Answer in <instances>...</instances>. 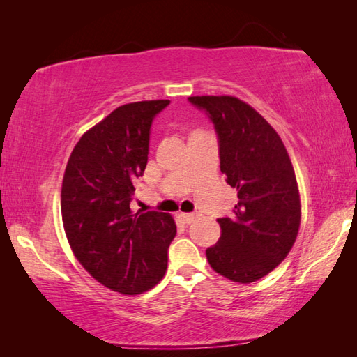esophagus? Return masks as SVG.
Wrapping results in <instances>:
<instances>
[{
	"mask_svg": "<svg viewBox=\"0 0 357 357\" xmlns=\"http://www.w3.org/2000/svg\"><path fill=\"white\" fill-rule=\"evenodd\" d=\"M179 218L183 219L184 224H192L196 218H198V213H181Z\"/></svg>",
	"mask_w": 357,
	"mask_h": 357,
	"instance_id": "1",
	"label": "esophagus"
}]
</instances>
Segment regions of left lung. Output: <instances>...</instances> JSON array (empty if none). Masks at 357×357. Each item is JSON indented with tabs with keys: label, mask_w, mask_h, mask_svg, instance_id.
Wrapping results in <instances>:
<instances>
[{
	"label": "left lung",
	"mask_w": 357,
	"mask_h": 357,
	"mask_svg": "<svg viewBox=\"0 0 357 357\" xmlns=\"http://www.w3.org/2000/svg\"><path fill=\"white\" fill-rule=\"evenodd\" d=\"M207 113L219 142L221 172L238 190L230 218H219L221 238L206 250L207 261L233 282L268 275L294 244L301 199L282 139L259 113L234 96H190Z\"/></svg>",
	"instance_id": "obj_1"
}]
</instances>
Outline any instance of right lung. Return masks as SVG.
Wrapping results in <instances>:
<instances>
[{
  "label": "right lung",
  "instance_id": "1",
  "mask_svg": "<svg viewBox=\"0 0 357 357\" xmlns=\"http://www.w3.org/2000/svg\"><path fill=\"white\" fill-rule=\"evenodd\" d=\"M169 100L124 104L81 136L67 162L61 213L77 259L98 282L139 294L165 275L167 252L176 234L169 213L130 202L135 179L147 165L150 127Z\"/></svg>",
  "mask_w": 357,
  "mask_h": 357
}]
</instances>
